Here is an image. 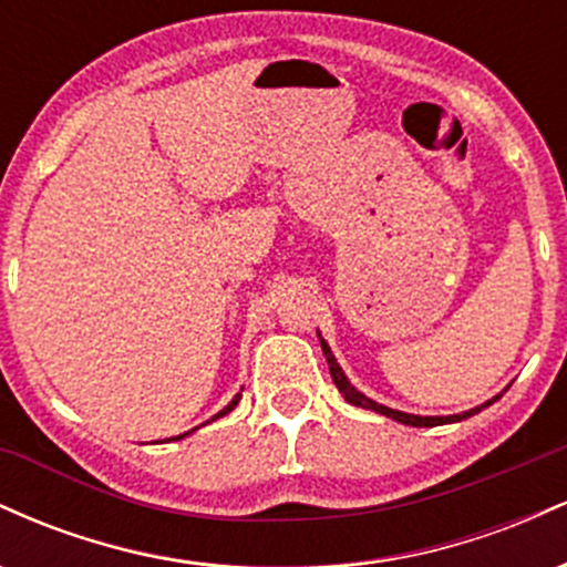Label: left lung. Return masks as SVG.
I'll return each mask as SVG.
<instances>
[{
	"instance_id": "obj_1",
	"label": "left lung",
	"mask_w": 567,
	"mask_h": 567,
	"mask_svg": "<svg viewBox=\"0 0 567 567\" xmlns=\"http://www.w3.org/2000/svg\"><path fill=\"white\" fill-rule=\"evenodd\" d=\"M320 336V333H317ZM320 343H322V354L324 360H328V368H330V375H333V383L338 386V392L343 394V400L349 402V405H357V408H365V410H375V413L386 415V419L396 421V424H405V426H442V424H458V421L470 419V415L480 413V410L493 405V402L498 400V396H493V400L483 402V405L472 408V410H464V413H455V415H415V413H402V410H394V408H386V405H379L375 400H370V396H365L360 392L357 386H351V381L347 379V373H343L341 365H338L336 354L330 351L328 341L320 336Z\"/></svg>"
}]
</instances>
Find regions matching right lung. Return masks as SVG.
<instances>
[{
    "label": "right lung",
    "instance_id": "right-lung-1",
    "mask_svg": "<svg viewBox=\"0 0 567 567\" xmlns=\"http://www.w3.org/2000/svg\"><path fill=\"white\" fill-rule=\"evenodd\" d=\"M239 400H243V394H234V400L229 402V405H226L224 410H220V413H216V415H213V419H210V421H216V419H220V415L231 413V410H234V408H237V402H239ZM210 421H205V424H210ZM197 429H199V426H194V429H192V432H197ZM192 432H184V434H178V437H171V440H184V437H188V434H192Z\"/></svg>",
    "mask_w": 567,
    "mask_h": 567
}]
</instances>
